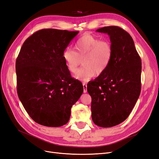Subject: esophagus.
Listing matches in <instances>:
<instances>
[{"instance_id":"1","label":"esophagus","mask_w":159,"mask_h":159,"mask_svg":"<svg viewBox=\"0 0 159 159\" xmlns=\"http://www.w3.org/2000/svg\"><path fill=\"white\" fill-rule=\"evenodd\" d=\"M83 87H84V92L86 93L87 92V84H85V82L83 83Z\"/></svg>"}]
</instances>
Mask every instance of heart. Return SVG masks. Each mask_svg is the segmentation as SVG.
<instances>
[{"mask_svg": "<svg viewBox=\"0 0 159 159\" xmlns=\"http://www.w3.org/2000/svg\"><path fill=\"white\" fill-rule=\"evenodd\" d=\"M75 51L70 48L64 51L63 59L68 70L75 73L80 60L84 67L80 69L75 78L81 81H88L95 75H99L106 71L113 57V47L107 40L86 34L80 38L74 45Z\"/></svg>", "mask_w": 159, "mask_h": 159, "instance_id": "heart-1", "label": "heart"}]
</instances>
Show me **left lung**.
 Instances as JSON below:
<instances>
[{
	"instance_id": "left-lung-1",
	"label": "left lung",
	"mask_w": 159,
	"mask_h": 159,
	"mask_svg": "<svg viewBox=\"0 0 159 159\" xmlns=\"http://www.w3.org/2000/svg\"><path fill=\"white\" fill-rule=\"evenodd\" d=\"M96 32L107 34L113 57L104 73L88 84L91 97V117L99 127H111L125 120L141 93V60L132 37L118 26Z\"/></svg>"
}]
</instances>
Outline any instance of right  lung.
<instances>
[{"instance_id": "right-lung-1", "label": "right lung", "mask_w": 159, "mask_h": 159, "mask_svg": "<svg viewBox=\"0 0 159 159\" xmlns=\"http://www.w3.org/2000/svg\"><path fill=\"white\" fill-rule=\"evenodd\" d=\"M79 33L57 29L36 32L24 42L16 61L17 93L30 117L52 127L68 122L71 108L84 92L71 78L63 52Z\"/></svg>"}]
</instances>
